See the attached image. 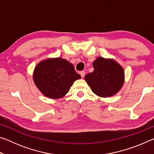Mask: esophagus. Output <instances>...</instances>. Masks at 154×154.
<instances>
[{
	"mask_svg": "<svg viewBox=\"0 0 154 154\" xmlns=\"http://www.w3.org/2000/svg\"><path fill=\"white\" fill-rule=\"evenodd\" d=\"M79 74H80L81 76H82V77L83 78V77H84V76H85V72L84 71H80L79 72Z\"/></svg>",
	"mask_w": 154,
	"mask_h": 154,
	"instance_id": "1",
	"label": "esophagus"
}]
</instances>
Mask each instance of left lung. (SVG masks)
<instances>
[{"mask_svg":"<svg viewBox=\"0 0 154 154\" xmlns=\"http://www.w3.org/2000/svg\"><path fill=\"white\" fill-rule=\"evenodd\" d=\"M94 71L85 76L92 92L100 97H109L119 92L124 82V69L113 60L98 57L93 62Z\"/></svg>","mask_w":154,"mask_h":154,"instance_id":"8db88e82","label":"left lung"}]
</instances>
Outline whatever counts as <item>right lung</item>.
<instances>
[{"label":"right lung","mask_w":154,"mask_h":154,"mask_svg":"<svg viewBox=\"0 0 154 154\" xmlns=\"http://www.w3.org/2000/svg\"><path fill=\"white\" fill-rule=\"evenodd\" d=\"M81 78L74 66L61 58H49L35 67L33 79L41 93L49 98H60L66 95L75 80Z\"/></svg>","instance_id":"1"}]
</instances>
